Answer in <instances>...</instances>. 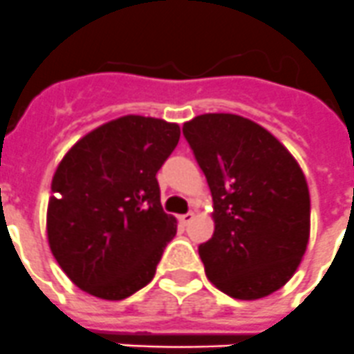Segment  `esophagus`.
Listing matches in <instances>:
<instances>
[{
  "instance_id": "34e87169",
  "label": "esophagus",
  "mask_w": 354,
  "mask_h": 354,
  "mask_svg": "<svg viewBox=\"0 0 354 354\" xmlns=\"http://www.w3.org/2000/svg\"><path fill=\"white\" fill-rule=\"evenodd\" d=\"M193 218H195V214H193V212H186V214L179 216V221L183 225H189L193 221Z\"/></svg>"
}]
</instances>
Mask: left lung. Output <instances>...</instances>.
<instances>
[{
	"instance_id": "left-lung-1",
	"label": "left lung",
	"mask_w": 354,
	"mask_h": 354,
	"mask_svg": "<svg viewBox=\"0 0 354 354\" xmlns=\"http://www.w3.org/2000/svg\"><path fill=\"white\" fill-rule=\"evenodd\" d=\"M183 131L212 196L214 234L198 248L205 274L230 298L270 296L292 278L310 239L301 167L270 131L239 115H198Z\"/></svg>"
}]
</instances>
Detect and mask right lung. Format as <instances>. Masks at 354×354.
<instances>
[{
    "label": "right lung",
    "instance_id": "add662e5",
    "mask_svg": "<svg viewBox=\"0 0 354 354\" xmlns=\"http://www.w3.org/2000/svg\"><path fill=\"white\" fill-rule=\"evenodd\" d=\"M179 138V124L126 115L84 134L56 167L48 243L81 290L118 301L154 278L177 234L175 216L161 207L156 174Z\"/></svg>",
    "mask_w": 354,
    "mask_h": 354
}]
</instances>
